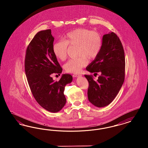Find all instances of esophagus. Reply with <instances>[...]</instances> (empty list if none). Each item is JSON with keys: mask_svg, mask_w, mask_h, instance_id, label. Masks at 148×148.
I'll list each match as a JSON object with an SVG mask.
<instances>
[{"mask_svg": "<svg viewBox=\"0 0 148 148\" xmlns=\"http://www.w3.org/2000/svg\"><path fill=\"white\" fill-rule=\"evenodd\" d=\"M73 76L74 77H81L82 75L80 74H73Z\"/></svg>", "mask_w": 148, "mask_h": 148, "instance_id": "esophagus-1", "label": "esophagus"}]
</instances>
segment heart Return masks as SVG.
Segmentation results:
<instances>
[{"mask_svg": "<svg viewBox=\"0 0 148 148\" xmlns=\"http://www.w3.org/2000/svg\"><path fill=\"white\" fill-rule=\"evenodd\" d=\"M64 40L55 42L53 45L54 56L64 61L67 57L68 45L77 46V58L69 60L64 65L68 73H78L88 63V58L93 59L98 56L103 44L100 34L96 31L87 29H77L68 33Z\"/></svg>", "mask_w": 148, "mask_h": 148, "instance_id": "heart-1", "label": "heart"}]
</instances>
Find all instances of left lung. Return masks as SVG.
Masks as SVG:
<instances>
[{"mask_svg":"<svg viewBox=\"0 0 148 148\" xmlns=\"http://www.w3.org/2000/svg\"><path fill=\"white\" fill-rule=\"evenodd\" d=\"M101 50L86 68L90 73L100 72L95 81L85 75L89 82L88 97L94 106L101 108L110 104L119 92L125 78L124 51L119 37L111 32L103 36Z\"/></svg>","mask_w":148,"mask_h":148,"instance_id":"8db88e82","label":"left lung"}]
</instances>
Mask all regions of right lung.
Returning a JSON list of instances; mask_svg holds the SVG:
<instances>
[{"label": "right lung", "mask_w": 148, "mask_h": 148, "mask_svg": "<svg viewBox=\"0 0 148 148\" xmlns=\"http://www.w3.org/2000/svg\"><path fill=\"white\" fill-rule=\"evenodd\" d=\"M54 38L51 29L36 34L29 43L25 58V71L29 87L38 104L45 110L57 113L66 103L65 86L73 80L65 74L55 82L51 74L62 73V68L53 51Z\"/></svg>", "instance_id": "1"}]
</instances>
